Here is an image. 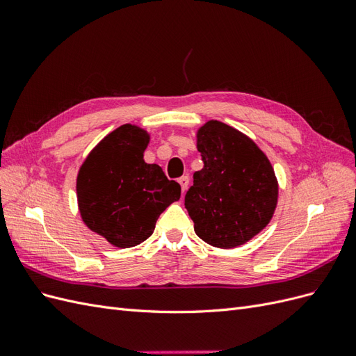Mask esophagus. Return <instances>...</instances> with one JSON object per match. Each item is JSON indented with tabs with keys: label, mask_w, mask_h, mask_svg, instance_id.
<instances>
[{
	"label": "esophagus",
	"mask_w": 356,
	"mask_h": 356,
	"mask_svg": "<svg viewBox=\"0 0 356 356\" xmlns=\"http://www.w3.org/2000/svg\"><path fill=\"white\" fill-rule=\"evenodd\" d=\"M178 182H179V186H181L182 193H184V191L187 190V187H188V182H190L188 177H181V178L178 179Z\"/></svg>",
	"instance_id": "34e87169"
}]
</instances>
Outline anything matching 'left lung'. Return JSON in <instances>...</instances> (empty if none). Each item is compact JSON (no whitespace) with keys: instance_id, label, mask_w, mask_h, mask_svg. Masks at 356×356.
<instances>
[{"instance_id":"1","label":"left lung","mask_w":356,"mask_h":356,"mask_svg":"<svg viewBox=\"0 0 356 356\" xmlns=\"http://www.w3.org/2000/svg\"><path fill=\"white\" fill-rule=\"evenodd\" d=\"M203 168L184 204L195 232L217 248L243 245L272 220L277 181L266 154L234 127L211 120L197 132Z\"/></svg>"}]
</instances>
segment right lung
<instances>
[{"label":"right lung","mask_w":356,"mask_h":356,"mask_svg":"<svg viewBox=\"0 0 356 356\" xmlns=\"http://www.w3.org/2000/svg\"><path fill=\"white\" fill-rule=\"evenodd\" d=\"M144 129L123 124L106 135L84 160L77 199L88 227L118 248L139 245L153 234L159 215L181 196L159 165H148Z\"/></svg>","instance_id":"1"}]
</instances>
